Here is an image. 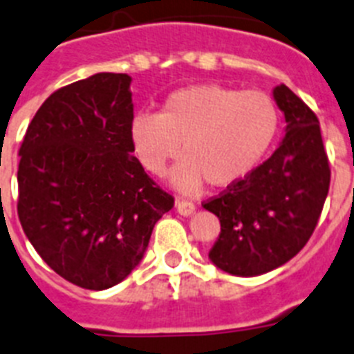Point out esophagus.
<instances>
[{"label": "esophagus", "instance_id": "esophagus-1", "mask_svg": "<svg viewBox=\"0 0 354 354\" xmlns=\"http://www.w3.org/2000/svg\"><path fill=\"white\" fill-rule=\"evenodd\" d=\"M176 210L180 215H190L196 210V205L192 201H189V199H178Z\"/></svg>", "mask_w": 354, "mask_h": 354}]
</instances>
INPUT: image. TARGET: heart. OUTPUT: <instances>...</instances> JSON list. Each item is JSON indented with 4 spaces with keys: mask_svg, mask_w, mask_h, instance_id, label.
I'll return each instance as SVG.
<instances>
[{
    "mask_svg": "<svg viewBox=\"0 0 354 354\" xmlns=\"http://www.w3.org/2000/svg\"><path fill=\"white\" fill-rule=\"evenodd\" d=\"M274 101L260 91L205 84L180 88L158 113H135L130 139L135 156L151 174H162L180 155L174 169L178 189L194 192L205 180L230 187L244 180L269 151L278 131Z\"/></svg>",
    "mask_w": 354,
    "mask_h": 354,
    "instance_id": "1",
    "label": "heart"
}]
</instances>
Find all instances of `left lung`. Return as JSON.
<instances>
[{
	"instance_id": "left-lung-1",
	"label": "left lung",
	"mask_w": 354,
	"mask_h": 354,
	"mask_svg": "<svg viewBox=\"0 0 354 354\" xmlns=\"http://www.w3.org/2000/svg\"><path fill=\"white\" fill-rule=\"evenodd\" d=\"M274 100L287 121L283 142L244 180L203 203L221 223L208 257L235 276L263 274L296 257L330 190V160L315 112L283 84Z\"/></svg>"
}]
</instances>
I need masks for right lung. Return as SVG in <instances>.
I'll return each mask as SVG.
<instances>
[{"label":"right lung","mask_w":354,"mask_h":354,"mask_svg":"<svg viewBox=\"0 0 354 354\" xmlns=\"http://www.w3.org/2000/svg\"><path fill=\"white\" fill-rule=\"evenodd\" d=\"M130 84L122 73H97L60 87L19 147L21 226L58 276L88 290L130 274L174 207L131 155Z\"/></svg>","instance_id":"1"}]
</instances>
